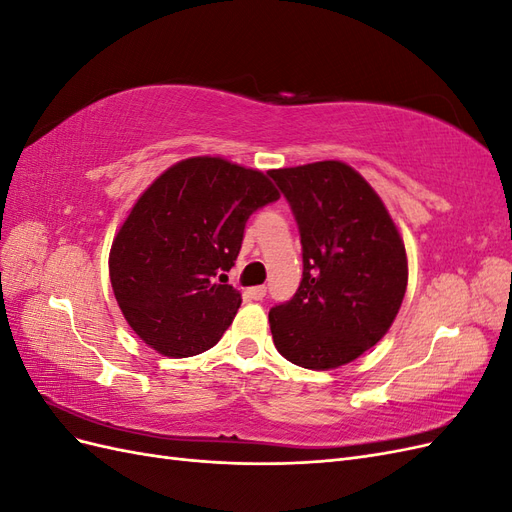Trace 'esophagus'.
I'll return each instance as SVG.
<instances>
[{
    "label": "esophagus",
    "instance_id": "esophagus-1",
    "mask_svg": "<svg viewBox=\"0 0 512 512\" xmlns=\"http://www.w3.org/2000/svg\"><path fill=\"white\" fill-rule=\"evenodd\" d=\"M265 294H267V286H252V288H247V297L254 299V301L265 299Z\"/></svg>",
    "mask_w": 512,
    "mask_h": 512
}]
</instances>
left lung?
Returning a JSON list of instances; mask_svg holds the SVG:
<instances>
[{
	"label": "left lung",
	"instance_id": "left-lung-1",
	"mask_svg": "<svg viewBox=\"0 0 512 512\" xmlns=\"http://www.w3.org/2000/svg\"><path fill=\"white\" fill-rule=\"evenodd\" d=\"M299 224L303 280L269 312L273 344L305 369H335L391 329L408 286L399 230L374 188L339 160L269 170Z\"/></svg>",
	"mask_w": 512,
	"mask_h": 512
}]
</instances>
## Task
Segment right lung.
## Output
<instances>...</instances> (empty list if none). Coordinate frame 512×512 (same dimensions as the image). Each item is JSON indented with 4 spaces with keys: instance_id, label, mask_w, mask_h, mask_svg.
I'll return each mask as SVG.
<instances>
[{
    "instance_id": "add662e5",
    "label": "right lung",
    "mask_w": 512,
    "mask_h": 512,
    "mask_svg": "<svg viewBox=\"0 0 512 512\" xmlns=\"http://www.w3.org/2000/svg\"><path fill=\"white\" fill-rule=\"evenodd\" d=\"M280 192L260 170L224 158L181 160L153 181L108 256L115 299L132 331L164 356L220 342L241 305L224 284L250 215Z\"/></svg>"
}]
</instances>
